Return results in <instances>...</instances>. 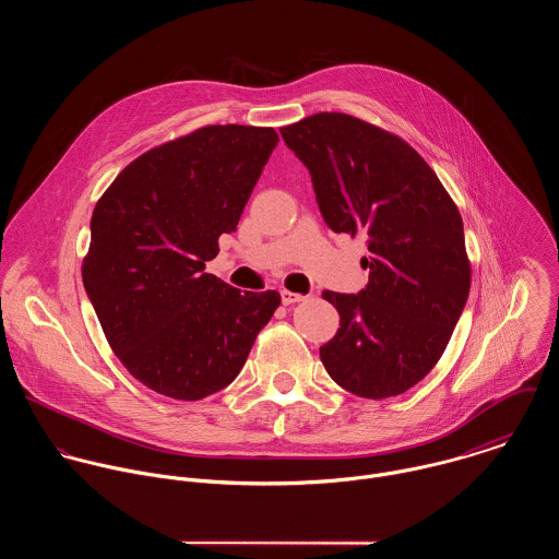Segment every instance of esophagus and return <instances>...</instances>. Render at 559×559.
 Returning a JSON list of instances; mask_svg holds the SVG:
<instances>
[{
    "label": "esophagus",
    "instance_id": "obj_1",
    "mask_svg": "<svg viewBox=\"0 0 559 559\" xmlns=\"http://www.w3.org/2000/svg\"><path fill=\"white\" fill-rule=\"evenodd\" d=\"M306 297L304 295H299V293H293V290H282V304L284 306H293V304H299V301H304Z\"/></svg>",
    "mask_w": 559,
    "mask_h": 559
}]
</instances>
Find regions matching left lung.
Listing matches in <instances>:
<instances>
[{
	"label": "left lung",
	"instance_id": "8db88e82",
	"mask_svg": "<svg viewBox=\"0 0 559 559\" xmlns=\"http://www.w3.org/2000/svg\"><path fill=\"white\" fill-rule=\"evenodd\" d=\"M280 133L310 169L326 226L370 251L359 295L322 293L340 314L322 366L355 396H400L437 366L469 297L459 206L421 155L377 124L320 111Z\"/></svg>",
	"mask_w": 559,
	"mask_h": 559
}]
</instances>
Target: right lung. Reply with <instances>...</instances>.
Wrapping results in <instances>:
<instances>
[{"label": "right lung", "mask_w": 559, "mask_h": 559, "mask_svg": "<svg viewBox=\"0 0 559 559\" xmlns=\"http://www.w3.org/2000/svg\"><path fill=\"white\" fill-rule=\"evenodd\" d=\"M277 142L271 127L195 129L131 160L94 206L85 293L116 357L160 396L230 385L282 304L204 273Z\"/></svg>", "instance_id": "obj_1"}]
</instances>
